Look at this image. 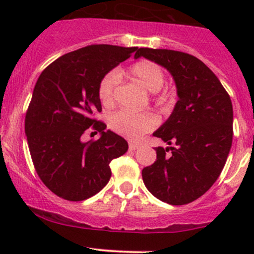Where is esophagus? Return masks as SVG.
Returning a JSON list of instances; mask_svg holds the SVG:
<instances>
[{"mask_svg":"<svg viewBox=\"0 0 254 254\" xmlns=\"http://www.w3.org/2000/svg\"><path fill=\"white\" fill-rule=\"evenodd\" d=\"M137 147H139V143H136V142H129V150H130V151L136 150Z\"/></svg>","mask_w":254,"mask_h":254,"instance_id":"esophagus-1","label":"esophagus"}]
</instances>
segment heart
Wrapping results in <instances>:
<instances>
[{
  "mask_svg": "<svg viewBox=\"0 0 254 254\" xmlns=\"http://www.w3.org/2000/svg\"><path fill=\"white\" fill-rule=\"evenodd\" d=\"M122 72L109 71L98 83V97L104 107L111 108L115 104L118 87L120 83ZM127 77L140 83L145 89L153 92L152 99L155 103L161 106H168L172 102L173 97L168 92H161L165 83V72L158 64L150 60H140L132 64L127 71ZM158 119L152 112L135 113L122 109L109 117V127L117 134L130 140H137L146 132L151 131L157 127Z\"/></svg>",
  "mask_w": 254,
  "mask_h": 254,
  "instance_id": "b5f03b06",
  "label": "heart"
}]
</instances>
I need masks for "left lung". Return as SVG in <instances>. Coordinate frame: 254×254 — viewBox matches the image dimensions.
I'll return each instance as SVG.
<instances>
[{
	"label": "left lung",
	"instance_id": "left-lung-1",
	"mask_svg": "<svg viewBox=\"0 0 254 254\" xmlns=\"http://www.w3.org/2000/svg\"><path fill=\"white\" fill-rule=\"evenodd\" d=\"M140 56L172 73L179 97L167 122L153 132L175 146L156 147V161L142 170L143 183L160 200L184 205L206 193L226 163L234 136L231 98L215 73L190 54L140 48L135 58Z\"/></svg>",
	"mask_w": 254,
	"mask_h": 254
}]
</instances>
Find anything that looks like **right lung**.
Listing matches in <instances>:
<instances>
[{"label": "right lung", "instance_id": "obj_1", "mask_svg": "<svg viewBox=\"0 0 254 254\" xmlns=\"http://www.w3.org/2000/svg\"><path fill=\"white\" fill-rule=\"evenodd\" d=\"M136 49L81 48L53 61L35 83L24 124L29 152L43 183L65 200H86L101 191L111 179V161L127 151V142L97 120L102 112L97 89ZM91 129L101 137L83 143L81 135Z\"/></svg>", "mask_w": 254, "mask_h": 254}]
</instances>
